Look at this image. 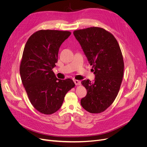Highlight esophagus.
Returning <instances> with one entry per match:
<instances>
[{
  "mask_svg": "<svg viewBox=\"0 0 147 147\" xmlns=\"http://www.w3.org/2000/svg\"><path fill=\"white\" fill-rule=\"evenodd\" d=\"M74 83H75L76 85H80V81L78 80H74Z\"/></svg>",
  "mask_w": 147,
  "mask_h": 147,
  "instance_id": "1",
  "label": "esophagus"
}]
</instances>
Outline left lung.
<instances>
[{
    "instance_id": "1",
    "label": "left lung",
    "mask_w": 147,
    "mask_h": 147,
    "mask_svg": "<svg viewBox=\"0 0 147 147\" xmlns=\"http://www.w3.org/2000/svg\"><path fill=\"white\" fill-rule=\"evenodd\" d=\"M73 34L95 76L94 82H82L87 94L80 104L90 113H102L114 102L122 82L124 63L119 45L111 33L100 27L76 30Z\"/></svg>"
}]
</instances>
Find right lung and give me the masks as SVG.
I'll use <instances>...</instances> for the list:
<instances>
[{"label": "right lung", "mask_w": 147, "mask_h": 147, "mask_svg": "<svg viewBox=\"0 0 147 147\" xmlns=\"http://www.w3.org/2000/svg\"><path fill=\"white\" fill-rule=\"evenodd\" d=\"M67 31L41 30L28 39L23 51L20 73L30 102L44 114L57 111L75 84L61 80L52 71L58 62L61 44L70 36Z\"/></svg>", "instance_id": "right-lung-1"}]
</instances>
